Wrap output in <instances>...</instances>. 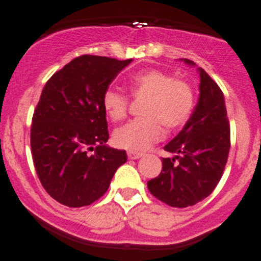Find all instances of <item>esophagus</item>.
<instances>
[{"instance_id": "1", "label": "esophagus", "mask_w": 261, "mask_h": 261, "mask_svg": "<svg viewBox=\"0 0 261 261\" xmlns=\"http://www.w3.org/2000/svg\"><path fill=\"white\" fill-rule=\"evenodd\" d=\"M128 159H139V158L143 156V152L138 151H127Z\"/></svg>"}]
</instances>
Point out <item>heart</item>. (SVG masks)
<instances>
[{
    "mask_svg": "<svg viewBox=\"0 0 261 261\" xmlns=\"http://www.w3.org/2000/svg\"><path fill=\"white\" fill-rule=\"evenodd\" d=\"M134 98H145L141 109L143 118L121 126L112 140L117 147L130 151H145L162 140L165 128H181L191 118L196 96L191 84L170 73L147 69L131 75L127 83ZM102 106L112 121L123 120L128 111V97L115 89H107L102 96Z\"/></svg>",
    "mask_w": 261,
    "mask_h": 261,
    "instance_id": "b5f03b06",
    "label": "heart"
}]
</instances>
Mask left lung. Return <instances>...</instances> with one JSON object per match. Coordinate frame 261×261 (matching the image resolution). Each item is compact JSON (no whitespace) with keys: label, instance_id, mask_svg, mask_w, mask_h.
<instances>
[{"label":"left lung","instance_id":"left-lung-1","mask_svg":"<svg viewBox=\"0 0 261 261\" xmlns=\"http://www.w3.org/2000/svg\"><path fill=\"white\" fill-rule=\"evenodd\" d=\"M189 65L194 63L184 59ZM199 98L188 122L164 150L163 169L147 181L150 193L168 206H193L212 193L220 181L230 151V123L218 84L198 68Z\"/></svg>","mask_w":261,"mask_h":261}]
</instances>
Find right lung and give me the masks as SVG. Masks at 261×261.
Segmentation results:
<instances>
[{
	"label": "right lung",
	"instance_id": "1",
	"mask_svg": "<svg viewBox=\"0 0 261 261\" xmlns=\"http://www.w3.org/2000/svg\"><path fill=\"white\" fill-rule=\"evenodd\" d=\"M131 60L81 55L54 73L41 92L31 123L34 165L44 189L64 206H89L101 198L127 160L125 150L106 145L102 96Z\"/></svg>",
	"mask_w": 261,
	"mask_h": 261
}]
</instances>
